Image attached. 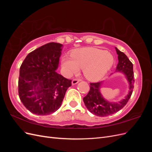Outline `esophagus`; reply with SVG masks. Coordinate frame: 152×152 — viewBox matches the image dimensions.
<instances>
[{
  "label": "esophagus",
  "instance_id": "obj_1",
  "mask_svg": "<svg viewBox=\"0 0 152 152\" xmlns=\"http://www.w3.org/2000/svg\"><path fill=\"white\" fill-rule=\"evenodd\" d=\"M79 82H80V80H79V79H75L72 80V85H75V84H77Z\"/></svg>",
  "mask_w": 152,
  "mask_h": 152
}]
</instances>
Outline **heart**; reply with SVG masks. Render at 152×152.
<instances>
[{
  "label": "heart",
  "instance_id": "1",
  "mask_svg": "<svg viewBox=\"0 0 152 152\" xmlns=\"http://www.w3.org/2000/svg\"><path fill=\"white\" fill-rule=\"evenodd\" d=\"M113 63L112 53L96 48L77 49L71 53V58L64 56L61 58V65L66 76H72L82 68L84 76L91 81L102 79L112 67Z\"/></svg>",
  "mask_w": 152,
  "mask_h": 152
}]
</instances>
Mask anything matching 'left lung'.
Masks as SVG:
<instances>
[{
    "label": "left lung",
    "instance_id": "obj_1",
    "mask_svg": "<svg viewBox=\"0 0 152 152\" xmlns=\"http://www.w3.org/2000/svg\"><path fill=\"white\" fill-rule=\"evenodd\" d=\"M118 54V63L117 66L116 72H121L126 75L129 84V91L126 98L119 102H109L106 100L100 93V87L102 82L90 83V91L83 101L89 111L95 115L99 117H106L117 113L125 107L130 99L134 88V72L133 65L127 56L124 53L120 51L115 48Z\"/></svg>",
    "mask_w": 152,
    "mask_h": 152
}]
</instances>
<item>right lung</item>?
Here are the masks:
<instances>
[{"label":"right lung","instance_id":"right-lung-1","mask_svg":"<svg viewBox=\"0 0 152 152\" xmlns=\"http://www.w3.org/2000/svg\"><path fill=\"white\" fill-rule=\"evenodd\" d=\"M63 45L45 44L27 55L20 69L18 93L27 110L38 115L56 112L72 80L56 72Z\"/></svg>","mask_w":152,"mask_h":152}]
</instances>
